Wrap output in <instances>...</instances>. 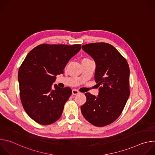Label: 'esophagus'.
I'll return each mask as SVG.
<instances>
[{
	"instance_id": "1",
	"label": "esophagus",
	"mask_w": 155,
	"mask_h": 155,
	"mask_svg": "<svg viewBox=\"0 0 155 155\" xmlns=\"http://www.w3.org/2000/svg\"><path fill=\"white\" fill-rule=\"evenodd\" d=\"M72 93L73 95H77V94H79V91L78 90H72Z\"/></svg>"
}]
</instances>
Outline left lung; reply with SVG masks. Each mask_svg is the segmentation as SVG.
<instances>
[{
  "label": "left lung",
  "instance_id": "left-lung-1",
  "mask_svg": "<svg viewBox=\"0 0 155 155\" xmlns=\"http://www.w3.org/2000/svg\"><path fill=\"white\" fill-rule=\"evenodd\" d=\"M81 48L96 63L94 79L99 86L97 96L84 94L86 101L81 106V114L92 124L104 126L118 118L129 98V65L108 43L86 44Z\"/></svg>",
  "mask_w": 155,
  "mask_h": 155
}]
</instances>
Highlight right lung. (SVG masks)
Returning a JSON list of instances; mask_svg holds the SVG:
<instances>
[{
  "label": "right lung",
  "instance_id": "obj_1",
  "mask_svg": "<svg viewBox=\"0 0 155 155\" xmlns=\"http://www.w3.org/2000/svg\"><path fill=\"white\" fill-rule=\"evenodd\" d=\"M80 49V45L41 44L27 54L19 69L18 79L22 104L35 122L48 125L61 117L72 90L53 83Z\"/></svg>",
  "mask_w": 155,
  "mask_h": 155
}]
</instances>
